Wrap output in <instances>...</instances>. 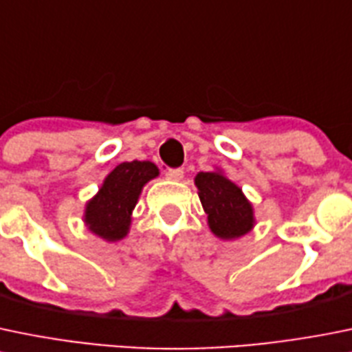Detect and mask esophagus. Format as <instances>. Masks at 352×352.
Listing matches in <instances>:
<instances>
[{"label": "esophagus", "instance_id": "obj_1", "mask_svg": "<svg viewBox=\"0 0 352 352\" xmlns=\"http://www.w3.org/2000/svg\"><path fill=\"white\" fill-rule=\"evenodd\" d=\"M166 179L173 180V182H180L184 179V170L182 168H170L166 172Z\"/></svg>", "mask_w": 352, "mask_h": 352}]
</instances>
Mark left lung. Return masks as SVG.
Listing matches in <instances>:
<instances>
[{"mask_svg": "<svg viewBox=\"0 0 352 352\" xmlns=\"http://www.w3.org/2000/svg\"><path fill=\"white\" fill-rule=\"evenodd\" d=\"M208 227L221 241H234L254 228V208L241 187L221 168L199 172L194 177Z\"/></svg>", "mask_w": 352, "mask_h": 352, "instance_id": "left-lung-1", "label": "left lung"}]
</instances>
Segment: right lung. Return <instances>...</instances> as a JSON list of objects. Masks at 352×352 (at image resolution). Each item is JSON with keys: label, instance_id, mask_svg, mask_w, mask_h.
Returning <instances> with one entry per match:
<instances>
[{"label": "right lung", "instance_id": "right-lung-1", "mask_svg": "<svg viewBox=\"0 0 352 352\" xmlns=\"http://www.w3.org/2000/svg\"><path fill=\"white\" fill-rule=\"evenodd\" d=\"M160 175L153 162H125L115 166L100 186V190L84 206L82 221L91 234L107 242L127 237L132 211L149 180Z\"/></svg>", "mask_w": 352, "mask_h": 352}]
</instances>
